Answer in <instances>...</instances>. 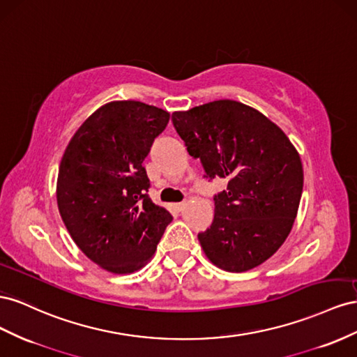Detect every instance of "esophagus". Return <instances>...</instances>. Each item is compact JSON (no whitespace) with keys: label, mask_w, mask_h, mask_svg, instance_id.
Here are the masks:
<instances>
[{"label":"esophagus","mask_w":357,"mask_h":357,"mask_svg":"<svg viewBox=\"0 0 357 357\" xmlns=\"http://www.w3.org/2000/svg\"><path fill=\"white\" fill-rule=\"evenodd\" d=\"M185 205H187V203H185V202H181V203H176V205H175V209H176L178 212H182V211H184Z\"/></svg>","instance_id":"1"}]
</instances>
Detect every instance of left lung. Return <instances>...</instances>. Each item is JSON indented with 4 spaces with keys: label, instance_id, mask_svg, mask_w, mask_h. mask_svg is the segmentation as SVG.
Returning a JSON list of instances; mask_svg holds the SVG:
<instances>
[{
    "label": "left lung",
    "instance_id": "obj_1",
    "mask_svg": "<svg viewBox=\"0 0 357 357\" xmlns=\"http://www.w3.org/2000/svg\"><path fill=\"white\" fill-rule=\"evenodd\" d=\"M188 154L208 181L227 179L213 196L215 217L197 235L208 259L229 272L259 266L293 227L303 188L298 151L282 130L256 109L217 100L172 114Z\"/></svg>",
    "mask_w": 357,
    "mask_h": 357
}]
</instances>
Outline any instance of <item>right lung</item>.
I'll use <instances>...</instances> for the list:
<instances>
[{
    "mask_svg": "<svg viewBox=\"0 0 357 357\" xmlns=\"http://www.w3.org/2000/svg\"><path fill=\"white\" fill-rule=\"evenodd\" d=\"M169 116L140 101H112L79 127L61 160V218L85 256L109 272L144 266L172 221L149 199L142 165Z\"/></svg>",
    "mask_w": 357,
    "mask_h": 357,
    "instance_id": "right-lung-1",
    "label": "right lung"
}]
</instances>
